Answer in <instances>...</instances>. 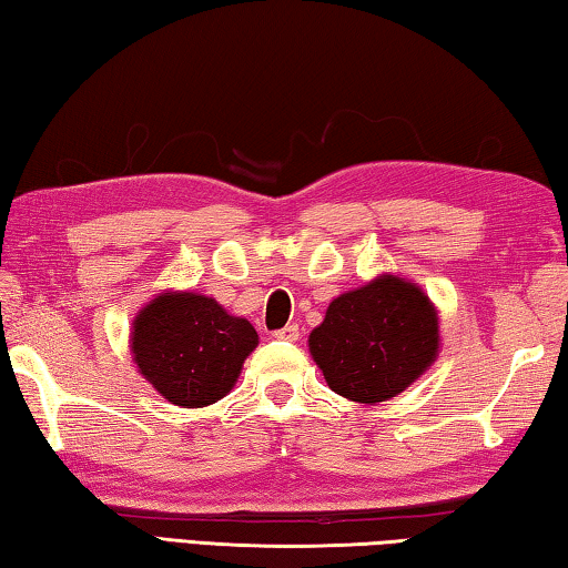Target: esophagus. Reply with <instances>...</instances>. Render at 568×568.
<instances>
[{
    "label": "esophagus",
    "instance_id": "34e87169",
    "mask_svg": "<svg viewBox=\"0 0 568 568\" xmlns=\"http://www.w3.org/2000/svg\"><path fill=\"white\" fill-rule=\"evenodd\" d=\"M277 339H287V343H295L297 337H301V327L297 325H285V327H281V329H275L273 333Z\"/></svg>",
    "mask_w": 568,
    "mask_h": 568
}]
</instances>
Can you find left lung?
Returning a JSON list of instances; mask_svg holds the SVG:
<instances>
[{"instance_id":"obj_1","label":"left lung","mask_w":568,"mask_h":568,"mask_svg":"<svg viewBox=\"0 0 568 568\" xmlns=\"http://www.w3.org/2000/svg\"><path fill=\"white\" fill-rule=\"evenodd\" d=\"M307 343L329 389L353 402H385L437 357L439 323L417 285L383 275L335 297Z\"/></svg>"}]
</instances>
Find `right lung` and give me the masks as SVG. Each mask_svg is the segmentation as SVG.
<instances>
[{"mask_svg": "<svg viewBox=\"0 0 568 568\" xmlns=\"http://www.w3.org/2000/svg\"><path fill=\"white\" fill-rule=\"evenodd\" d=\"M255 345L248 320L195 293L159 295L133 320L131 333L141 375L179 407H205L229 395Z\"/></svg>", "mask_w": 568, "mask_h": 568, "instance_id": "right-lung-1", "label": "right lung"}]
</instances>
